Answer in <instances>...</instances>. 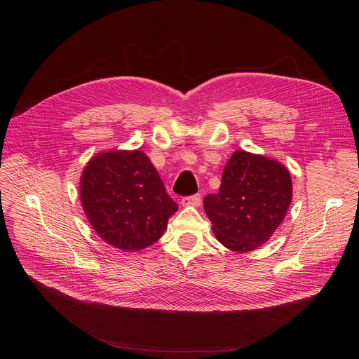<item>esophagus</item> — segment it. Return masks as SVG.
Segmentation results:
<instances>
[{"label":"esophagus","instance_id":"34e87169","mask_svg":"<svg viewBox=\"0 0 359 359\" xmlns=\"http://www.w3.org/2000/svg\"><path fill=\"white\" fill-rule=\"evenodd\" d=\"M200 204H201V196L200 194H194V196H189V197L182 198V206L183 208H198Z\"/></svg>","mask_w":359,"mask_h":359}]
</instances>
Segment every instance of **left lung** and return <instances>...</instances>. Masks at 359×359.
<instances>
[{
  "mask_svg": "<svg viewBox=\"0 0 359 359\" xmlns=\"http://www.w3.org/2000/svg\"><path fill=\"white\" fill-rule=\"evenodd\" d=\"M292 200L288 169L276 159L236 150L217 194L204 197L216 238L229 250L248 252L264 244L283 223Z\"/></svg>",
  "mask_w": 359,
  "mask_h": 359,
  "instance_id": "1",
  "label": "left lung"
}]
</instances>
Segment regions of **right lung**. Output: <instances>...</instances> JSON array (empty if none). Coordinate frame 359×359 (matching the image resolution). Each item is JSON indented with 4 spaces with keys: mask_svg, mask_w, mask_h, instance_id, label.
<instances>
[{
    "mask_svg": "<svg viewBox=\"0 0 359 359\" xmlns=\"http://www.w3.org/2000/svg\"><path fill=\"white\" fill-rule=\"evenodd\" d=\"M79 197L95 233L122 251H139L165 233L177 204L142 150L100 151L85 165Z\"/></svg>",
    "mask_w": 359,
    "mask_h": 359,
    "instance_id": "add662e5",
    "label": "right lung"
}]
</instances>
